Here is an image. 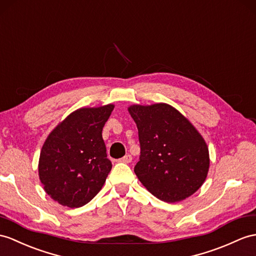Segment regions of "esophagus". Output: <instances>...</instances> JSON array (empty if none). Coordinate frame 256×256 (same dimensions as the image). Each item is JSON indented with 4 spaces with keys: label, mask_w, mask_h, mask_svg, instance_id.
Returning a JSON list of instances; mask_svg holds the SVG:
<instances>
[{
    "label": "esophagus",
    "mask_w": 256,
    "mask_h": 256,
    "mask_svg": "<svg viewBox=\"0 0 256 256\" xmlns=\"http://www.w3.org/2000/svg\"><path fill=\"white\" fill-rule=\"evenodd\" d=\"M132 160V156L130 154H127V155H124V158H120V162H122V163H126V164H128V163H130V162Z\"/></svg>",
    "instance_id": "1"
}]
</instances>
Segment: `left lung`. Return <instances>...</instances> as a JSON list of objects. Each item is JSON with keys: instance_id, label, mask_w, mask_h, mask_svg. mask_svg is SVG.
I'll list each match as a JSON object with an SVG mask.
<instances>
[{"instance_id": "8db88e82", "label": "left lung", "mask_w": 256, "mask_h": 256, "mask_svg": "<svg viewBox=\"0 0 256 256\" xmlns=\"http://www.w3.org/2000/svg\"><path fill=\"white\" fill-rule=\"evenodd\" d=\"M140 158L134 172L160 200L178 202L193 194L208 176V148L191 122L168 104L134 105Z\"/></svg>"}]
</instances>
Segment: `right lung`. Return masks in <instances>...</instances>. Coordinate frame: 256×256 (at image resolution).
<instances>
[{"mask_svg": "<svg viewBox=\"0 0 256 256\" xmlns=\"http://www.w3.org/2000/svg\"><path fill=\"white\" fill-rule=\"evenodd\" d=\"M114 105L74 112L42 146L39 177L53 200L80 208L94 198L112 170L102 130Z\"/></svg>", "mask_w": 256, "mask_h": 256, "instance_id": "1", "label": "right lung"}]
</instances>
